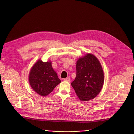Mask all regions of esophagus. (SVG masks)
Here are the masks:
<instances>
[{
  "mask_svg": "<svg viewBox=\"0 0 134 134\" xmlns=\"http://www.w3.org/2000/svg\"><path fill=\"white\" fill-rule=\"evenodd\" d=\"M64 80L65 81H66V82H69L70 81V79L69 77H67V78H65L64 79Z\"/></svg>",
  "mask_w": 134,
  "mask_h": 134,
  "instance_id": "obj_1",
  "label": "esophagus"
}]
</instances>
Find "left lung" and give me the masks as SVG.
<instances>
[{"label":"left lung","mask_w":134,"mask_h":134,"mask_svg":"<svg viewBox=\"0 0 134 134\" xmlns=\"http://www.w3.org/2000/svg\"><path fill=\"white\" fill-rule=\"evenodd\" d=\"M103 83V71L96 57L87 54L78 60L76 78L71 84L80 100L87 101L95 98Z\"/></svg>","instance_id":"left-lung-1"}]
</instances>
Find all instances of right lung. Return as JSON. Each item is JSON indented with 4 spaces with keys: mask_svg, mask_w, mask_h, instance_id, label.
Here are the masks:
<instances>
[{
    "mask_svg": "<svg viewBox=\"0 0 134 134\" xmlns=\"http://www.w3.org/2000/svg\"><path fill=\"white\" fill-rule=\"evenodd\" d=\"M29 82L33 90L41 96L50 94L61 81L51 66V62L38 60L32 67Z\"/></svg>",
    "mask_w": 134,
    "mask_h": 134,
    "instance_id": "obj_1",
    "label": "right lung"
}]
</instances>
